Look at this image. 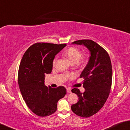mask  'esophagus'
Returning <instances> with one entry per match:
<instances>
[{"mask_svg":"<svg viewBox=\"0 0 130 130\" xmlns=\"http://www.w3.org/2000/svg\"><path fill=\"white\" fill-rule=\"evenodd\" d=\"M67 93H71V90L70 88H67Z\"/></svg>","mask_w":130,"mask_h":130,"instance_id":"34e87169","label":"esophagus"}]
</instances>
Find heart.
<instances>
[{"instance_id": "obj_1", "label": "heart", "mask_w": 130, "mask_h": 130, "mask_svg": "<svg viewBox=\"0 0 130 130\" xmlns=\"http://www.w3.org/2000/svg\"><path fill=\"white\" fill-rule=\"evenodd\" d=\"M63 55L69 60L71 63H75L77 62L84 63L85 61V58L84 56H81L82 53L80 50L77 47L71 46L68 48L64 52ZM57 57H55L53 60V66H55L57 62ZM74 75L71 74V77L73 78Z\"/></svg>"}]
</instances>
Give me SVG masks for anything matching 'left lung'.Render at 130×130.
<instances>
[{"label":"left lung","mask_w":130,"mask_h":130,"mask_svg":"<svg viewBox=\"0 0 130 130\" xmlns=\"http://www.w3.org/2000/svg\"><path fill=\"white\" fill-rule=\"evenodd\" d=\"M73 43L85 46L91 56L80 75L85 91L81 93L77 88L72 89L78 96V102L71 108L77 116L89 117L98 112L108 98L112 82L111 63L106 51L92 40H78Z\"/></svg>","instance_id":"left-lung-1"}]
</instances>
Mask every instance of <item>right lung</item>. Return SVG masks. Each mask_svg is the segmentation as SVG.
<instances>
[{
    "label": "right lung",
    "mask_w": 130,
    "mask_h": 130,
    "mask_svg": "<svg viewBox=\"0 0 130 130\" xmlns=\"http://www.w3.org/2000/svg\"><path fill=\"white\" fill-rule=\"evenodd\" d=\"M66 44L37 42L24 54L20 64L18 82L27 106L38 116L46 117L56 111L57 102L64 97L66 89L45 85V74L51 73L55 55Z\"/></svg>",
    "instance_id": "1"
}]
</instances>
